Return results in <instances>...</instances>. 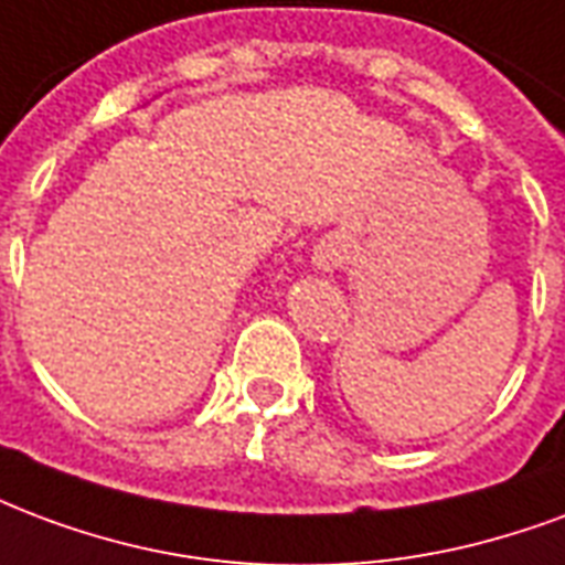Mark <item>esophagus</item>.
<instances>
[{
	"label": "esophagus",
	"mask_w": 565,
	"mask_h": 565,
	"mask_svg": "<svg viewBox=\"0 0 565 565\" xmlns=\"http://www.w3.org/2000/svg\"><path fill=\"white\" fill-rule=\"evenodd\" d=\"M317 266H323V269H332V266H338L341 263V250L335 248H320L317 250Z\"/></svg>",
	"instance_id": "34e87169"
}]
</instances>
